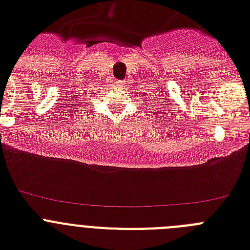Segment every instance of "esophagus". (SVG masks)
<instances>
[{"label":"esophagus","instance_id":"34e87169","mask_svg":"<svg viewBox=\"0 0 250 250\" xmlns=\"http://www.w3.org/2000/svg\"><path fill=\"white\" fill-rule=\"evenodd\" d=\"M124 83V81H119V83Z\"/></svg>","mask_w":250,"mask_h":250}]
</instances>
